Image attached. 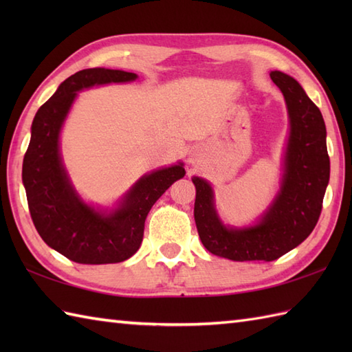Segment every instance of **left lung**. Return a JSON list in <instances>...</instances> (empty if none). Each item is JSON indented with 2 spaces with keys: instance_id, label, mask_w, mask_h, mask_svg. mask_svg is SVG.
<instances>
[{
  "instance_id": "obj_1",
  "label": "left lung",
  "mask_w": 352,
  "mask_h": 352,
  "mask_svg": "<svg viewBox=\"0 0 352 352\" xmlns=\"http://www.w3.org/2000/svg\"><path fill=\"white\" fill-rule=\"evenodd\" d=\"M290 118V138L284 160L280 195L250 228H227L216 216L213 192L203 178L193 177L197 188L195 222L201 242L218 257L234 261H272L304 242L316 227L330 180V157L322 113L295 78L272 71Z\"/></svg>"
}]
</instances>
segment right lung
Here are the masks:
<instances>
[{"label":"right lung","mask_w":352,"mask_h":352,"mask_svg":"<svg viewBox=\"0 0 352 352\" xmlns=\"http://www.w3.org/2000/svg\"><path fill=\"white\" fill-rule=\"evenodd\" d=\"M133 72L92 68L66 78L33 119L32 139L22 163L28 210L43 242L83 265L119 263L139 250L145 219L169 186L184 177L183 163L145 175L121 207L102 214L78 198L58 153V134L81 89L136 80Z\"/></svg>","instance_id":"1"}]
</instances>
